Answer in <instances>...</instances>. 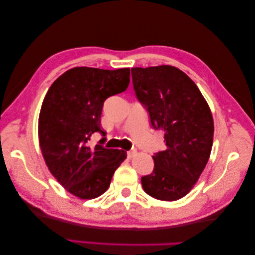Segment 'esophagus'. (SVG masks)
Segmentation results:
<instances>
[{
  "label": "esophagus",
  "instance_id": "34e87169",
  "mask_svg": "<svg viewBox=\"0 0 255 255\" xmlns=\"http://www.w3.org/2000/svg\"><path fill=\"white\" fill-rule=\"evenodd\" d=\"M135 155H136V150H130V151H128V158H133Z\"/></svg>",
  "mask_w": 255,
  "mask_h": 255
}]
</instances>
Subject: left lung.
Wrapping results in <instances>:
<instances>
[{"instance_id": "left-lung-1", "label": "left lung", "mask_w": 255, "mask_h": 255, "mask_svg": "<svg viewBox=\"0 0 255 255\" xmlns=\"http://www.w3.org/2000/svg\"><path fill=\"white\" fill-rule=\"evenodd\" d=\"M136 99L153 130L164 132L166 148L153 153L152 173L141 177L144 192L162 201L186 195L209 160L214 120L197 85L169 65L133 68Z\"/></svg>"}]
</instances>
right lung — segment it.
<instances>
[{
	"label": "right lung",
	"instance_id": "1",
	"mask_svg": "<svg viewBox=\"0 0 255 255\" xmlns=\"http://www.w3.org/2000/svg\"><path fill=\"white\" fill-rule=\"evenodd\" d=\"M130 69L73 68L48 89L40 108L38 135L49 172L66 191L80 199H95L111 184L125 158L124 150L104 147L100 128L104 102L127 90ZM95 132L103 137L94 146Z\"/></svg>",
	"mask_w": 255,
	"mask_h": 255
}]
</instances>
